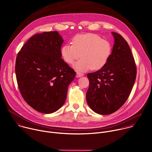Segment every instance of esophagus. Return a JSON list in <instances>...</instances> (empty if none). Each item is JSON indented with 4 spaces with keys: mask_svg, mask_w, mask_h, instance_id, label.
Segmentation results:
<instances>
[{
    "mask_svg": "<svg viewBox=\"0 0 152 152\" xmlns=\"http://www.w3.org/2000/svg\"><path fill=\"white\" fill-rule=\"evenodd\" d=\"M83 75H84L83 73H80V72H77V74H76V77H81V76H83Z\"/></svg>",
    "mask_w": 152,
    "mask_h": 152,
    "instance_id": "obj_1",
    "label": "esophagus"
}]
</instances>
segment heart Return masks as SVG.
<instances>
[{"label": "heart", "instance_id": "b5f03b06", "mask_svg": "<svg viewBox=\"0 0 152 152\" xmlns=\"http://www.w3.org/2000/svg\"><path fill=\"white\" fill-rule=\"evenodd\" d=\"M112 53L111 43L93 33L77 34L73 38L72 44H66L61 48L64 60L69 64H73L82 57L73 66L80 72L103 68L109 61Z\"/></svg>", "mask_w": 152, "mask_h": 152}]
</instances>
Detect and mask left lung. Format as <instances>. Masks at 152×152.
I'll list each match as a JSON object with an SVG mask.
<instances>
[{
    "mask_svg": "<svg viewBox=\"0 0 152 152\" xmlns=\"http://www.w3.org/2000/svg\"><path fill=\"white\" fill-rule=\"evenodd\" d=\"M112 33L115 43L109 61L100 70L87 75L89 81L87 103L94 112L103 115L115 112L124 104L137 75L136 64L127 42L121 34Z\"/></svg>",
    "mask_w": 152,
    "mask_h": 152,
    "instance_id": "1",
    "label": "left lung"
}]
</instances>
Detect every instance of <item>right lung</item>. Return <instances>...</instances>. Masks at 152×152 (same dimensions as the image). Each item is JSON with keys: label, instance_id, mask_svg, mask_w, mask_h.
<instances>
[{"label": "right lung", "instance_id": "add662e5", "mask_svg": "<svg viewBox=\"0 0 152 152\" xmlns=\"http://www.w3.org/2000/svg\"><path fill=\"white\" fill-rule=\"evenodd\" d=\"M64 40L57 31L37 33L19 51L15 73L25 102L42 113L57 111L65 103L76 72L61 58Z\"/></svg>", "mask_w": 152, "mask_h": 152}]
</instances>
